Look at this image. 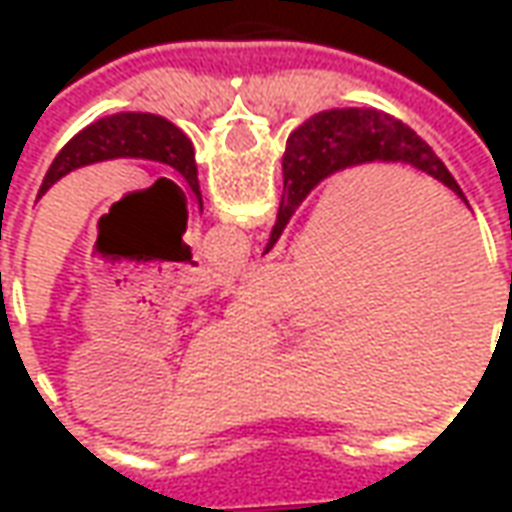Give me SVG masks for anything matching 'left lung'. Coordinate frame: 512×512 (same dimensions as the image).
I'll return each mask as SVG.
<instances>
[{
    "label": "left lung",
    "mask_w": 512,
    "mask_h": 512,
    "mask_svg": "<svg viewBox=\"0 0 512 512\" xmlns=\"http://www.w3.org/2000/svg\"><path fill=\"white\" fill-rule=\"evenodd\" d=\"M109 158H147V161L164 164L172 175H178L186 183V189L200 202L202 211L191 142L169 120L158 115H142V112H120L79 131L51 161L49 172L40 183L38 197H43L57 180L65 178L73 169L109 161Z\"/></svg>",
    "instance_id": "obj_1"
}]
</instances>
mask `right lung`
<instances>
[{"label":"right lung","mask_w":512,"mask_h":512,"mask_svg":"<svg viewBox=\"0 0 512 512\" xmlns=\"http://www.w3.org/2000/svg\"><path fill=\"white\" fill-rule=\"evenodd\" d=\"M367 161H400L425 172L433 180L444 183L463 200L461 186L455 183L450 169L444 167L433 147L417 136L406 123L376 109H329L310 117L288 136V147L282 156V178L285 191L279 202L277 224L271 230L266 252L277 244V238L290 222L293 211L323 178L332 172Z\"/></svg>","instance_id":"obj_1"}]
</instances>
